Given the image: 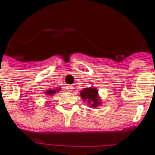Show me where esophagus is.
Listing matches in <instances>:
<instances>
[{"mask_svg":"<svg viewBox=\"0 0 155 155\" xmlns=\"http://www.w3.org/2000/svg\"><path fill=\"white\" fill-rule=\"evenodd\" d=\"M66 89L68 90V92H72L73 89H74V87H73L72 85H68V86L66 87Z\"/></svg>","mask_w":155,"mask_h":155,"instance_id":"obj_1","label":"esophagus"}]
</instances>
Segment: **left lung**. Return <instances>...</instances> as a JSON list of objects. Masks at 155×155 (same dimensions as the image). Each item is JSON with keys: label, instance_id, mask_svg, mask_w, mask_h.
Instances as JSON below:
<instances>
[{"label": "left lung", "instance_id": "8db88e82", "mask_svg": "<svg viewBox=\"0 0 155 155\" xmlns=\"http://www.w3.org/2000/svg\"><path fill=\"white\" fill-rule=\"evenodd\" d=\"M80 96L83 100H87V102L91 104V107H97L100 104V101L98 99V92L95 87L84 88L80 92Z\"/></svg>", "mask_w": 155, "mask_h": 155}]
</instances>
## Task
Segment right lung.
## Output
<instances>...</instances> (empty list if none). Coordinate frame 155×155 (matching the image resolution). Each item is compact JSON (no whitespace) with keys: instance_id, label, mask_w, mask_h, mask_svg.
I'll return each mask as SVG.
<instances>
[{"instance_id":"right-lung-1","label":"right lung","mask_w":155,"mask_h":155,"mask_svg":"<svg viewBox=\"0 0 155 155\" xmlns=\"http://www.w3.org/2000/svg\"><path fill=\"white\" fill-rule=\"evenodd\" d=\"M56 91H58V89H56V90H48L47 92V95H53L54 93H55Z\"/></svg>"}]
</instances>
